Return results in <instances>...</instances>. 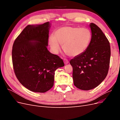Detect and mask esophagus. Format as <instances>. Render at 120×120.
Masks as SVG:
<instances>
[{
  "mask_svg": "<svg viewBox=\"0 0 120 120\" xmlns=\"http://www.w3.org/2000/svg\"><path fill=\"white\" fill-rule=\"evenodd\" d=\"M64 62L65 64H67L68 63V60L67 59H64Z\"/></svg>",
  "mask_w": 120,
  "mask_h": 120,
  "instance_id": "obj_1",
  "label": "esophagus"
}]
</instances>
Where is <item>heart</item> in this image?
I'll return each mask as SVG.
<instances>
[{
    "instance_id": "obj_1",
    "label": "heart",
    "mask_w": 120,
    "mask_h": 120,
    "mask_svg": "<svg viewBox=\"0 0 120 120\" xmlns=\"http://www.w3.org/2000/svg\"><path fill=\"white\" fill-rule=\"evenodd\" d=\"M53 37L49 38V43L54 53L59 52L60 44L63 45V49L68 55L75 56L82 53L88 48L92 34L86 28L67 26L56 30Z\"/></svg>"
}]
</instances>
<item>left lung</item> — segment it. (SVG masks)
Wrapping results in <instances>:
<instances>
[{"instance_id":"1","label":"left lung","mask_w":120,"mask_h":120,"mask_svg":"<svg viewBox=\"0 0 120 120\" xmlns=\"http://www.w3.org/2000/svg\"><path fill=\"white\" fill-rule=\"evenodd\" d=\"M92 38L82 53L70 60L74 85L88 90L99 86L107 77L110 66L111 49L106 35L96 24L91 23Z\"/></svg>"}]
</instances>
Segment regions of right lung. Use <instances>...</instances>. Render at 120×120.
Listing matches in <instances>:
<instances>
[{
  "mask_svg": "<svg viewBox=\"0 0 120 120\" xmlns=\"http://www.w3.org/2000/svg\"><path fill=\"white\" fill-rule=\"evenodd\" d=\"M49 27V22L28 25L13 45L14 73L21 84L32 92L48 91L53 86L54 71L64 66L60 56L47 49Z\"/></svg>",
  "mask_w": 120,
  "mask_h": 120,
  "instance_id": "right-lung-1",
  "label": "right lung"
}]
</instances>
